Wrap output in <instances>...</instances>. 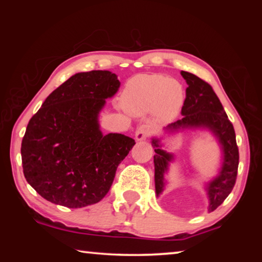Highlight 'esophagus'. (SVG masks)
I'll return each mask as SVG.
<instances>
[{
  "mask_svg": "<svg viewBox=\"0 0 262 262\" xmlns=\"http://www.w3.org/2000/svg\"><path fill=\"white\" fill-rule=\"evenodd\" d=\"M151 127H149L147 125H143V126H140L137 128L136 132H135V139L136 141H143L147 139V137L151 134Z\"/></svg>",
  "mask_w": 262,
  "mask_h": 262,
  "instance_id": "34e87169",
  "label": "esophagus"
}]
</instances>
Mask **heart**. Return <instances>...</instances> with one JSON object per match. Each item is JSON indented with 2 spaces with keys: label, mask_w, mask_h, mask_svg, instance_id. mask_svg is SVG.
Masks as SVG:
<instances>
[{
  "label": "heart",
  "mask_w": 262,
  "mask_h": 262,
  "mask_svg": "<svg viewBox=\"0 0 262 262\" xmlns=\"http://www.w3.org/2000/svg\"><path fill=\"white\" fill-rule=\"evenodd\" d=\"M185 91L176 79L164 75H137L127 82L121 104L128 113L142 115L154 112L159 121H170L179 114Z\"/></svg>",
  "instance_id": "heart-1"
}]
</instances>
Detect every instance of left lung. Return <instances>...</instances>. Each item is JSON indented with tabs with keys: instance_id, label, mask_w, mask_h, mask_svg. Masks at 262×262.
I'll list each match as a JSON object with an SVG mask.
<instances>
[{
	"instance_id": "left-lung-1",
	"label": "left lung",
	"mask_w": 262,
	"mask_h": 262,
	"mask_svg": "<svg viewBox=\"0 0 262 262\" xmlns=\"http://www.w3.org/2000/svg\"><path fill=\"white\" fill-rule=\"evenodd\" d=\"M180 74L188 85L186 89L184 106L181 108V114L184 117L180 120L166 126L164 128V132L171 135L185 129H207L219 142L222 154V165L215 178L205 185L209 200L208 211L211 212L223 203L236 184L239 164L236 134L219 97L216 96L209 84L200 77L195 76L194 74L187 72H180ZM161 141L162 139L157 137H154L151 141L156 152L154 156V163L155 188L157 196L165 189V173L170 163L174 161V155L164 150Z\"/></svg>"
}]
</instances>
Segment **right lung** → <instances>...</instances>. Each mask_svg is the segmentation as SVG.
Returning <instances> with one entry per match:
<instances>
[{
	"instance_id": "obj_1",
	"label": "right lung",
	"mask_w": 262,
	"mask_h": 262,
	"mask_svg": "<svg viewBox=\"0 0 262 262\" xmlns=\"http://www.w3.org/2000/svg\"><path fill=\"white\" fill-rule=\"evenodd\" d=\"M120 82L108 70L77 73L55 89L26 127L21 141L25 179L43 199L68 208L99 202L135 141L104 135L99 113Z\"/></svg>"
}]
</instances>
